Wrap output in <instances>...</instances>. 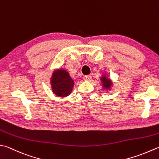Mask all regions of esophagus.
I'll return each mask as SVG.
<instances>
[{
  "label": "esophagus",
  "instance_id": "esophagus-1",
  "mask_svg": "<svg viewBox=\"0 0 159 159\" xmlns=\"http://www.w3.org/2000/svg\"><path fill=\"white\" fill-rule=\"evenodd\" d=\"M90 79H91V76H85L83 77V80H85V81H89V80H90Z\"/></svg>",
  "mask_w": 159,
  "mask_h": 159
}]
</instances>
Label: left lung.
Segmentation results:
<instances>
[{"mask_svg":"<svg viewBox=\"0 0 159 159\" xmlns=\"http://www.w3.org/2000/svg\"><path fill=\"white\" fill-rule=\"evenodd\" d=\"M100 80L102 84V87L104 89H106L107 91H110L112 88L113 82L110 77L106 74H102L101 77L100 78Z\"/></svg>","mask_w":159,"mask_h":159,"instance_id":"obj_1","label":"left lung"}]
</instances>
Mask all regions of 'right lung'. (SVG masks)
I'll use <instances>...</instances> for the list:
<instances>
[{
  "label": "right lung",
  "mask_w": 159,
  "mask_h": 159,
  "mask_svg": "<svg viewBox=\"0 0 159 159\" xmlns=\"http://www.w3.org/2000/svg\"><path fill=\"white\" fill-rule=\"evenodd\" d=\"M52 90L58 97H67L73 90L74 81L64 68L54 70L50 78Z\"/></svg>",
  "instance_id": "add662e5"
}]
</instances>
